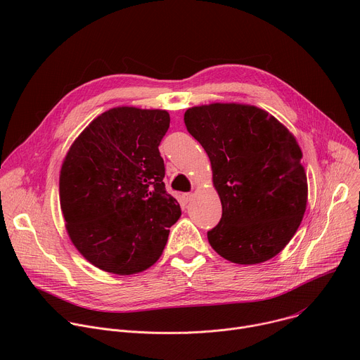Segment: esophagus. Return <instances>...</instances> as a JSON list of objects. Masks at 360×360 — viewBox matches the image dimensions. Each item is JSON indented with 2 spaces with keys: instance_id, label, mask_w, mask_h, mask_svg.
I'll use <instances>...</instances> for the list:
<instances>
[{
  "instance_id": "obj_1",
  "label": "esophagus",
  "mask_w": 360,
  "mask_h": 360,
  "mask_svg": "<svg viewBox=\"0 0 360 360\" xmlns=\"http://www.w3.org/2000/svg\"><path fill=\"white\" fill-rule=\"evenodd\" d=\"M180 199H181V202H183L184 205H187V203L193 199V195H191V193H183V195L180 196Z\"/></svg>"
}]
</instances>
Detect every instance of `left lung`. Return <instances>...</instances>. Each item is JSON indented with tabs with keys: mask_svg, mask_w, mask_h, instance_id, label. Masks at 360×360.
I'll return each mask as SVG.
<instances>
[{
	"mask_svg": "<svg viewBox=\"0 0 360 360\" xmlns=\"http://www.w3.org/2000/svg\"><path fill=\"white\" fill-rule=\"evenodd\" d=\"M187 131L209 155L222 219L207 232L225 259L252 265L280 254L307 206L295 136L266 110L242 103L188 108Z\"/></svg>",
	"mask_w": 360,
	"mask_h": 360,
	"instance_id": "1",
	"label": "left lung"
}]
</instances>
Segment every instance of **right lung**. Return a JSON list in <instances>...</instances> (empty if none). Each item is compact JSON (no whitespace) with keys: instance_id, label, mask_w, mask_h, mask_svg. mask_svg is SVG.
Returning a JSON list of instances; mask_svg holds the SVG:
<instances>
[{"instance_id":"obj_1","label":"right lung","mask_w":360,"mask_h":360,"mask_svg":"<svg viewBox=\"0 0 360 360\" xmlns=\"http://www.w3.org/2000/svg\"><path fill=\"white\" fill-rule=\"evenodd\" d=\"M170 127L161 109L120 106L95 118L60 170L69 238L91 264L118 275L150 268L181 214L165 191L158 146Z\"/></svg>"}]
</instances>
